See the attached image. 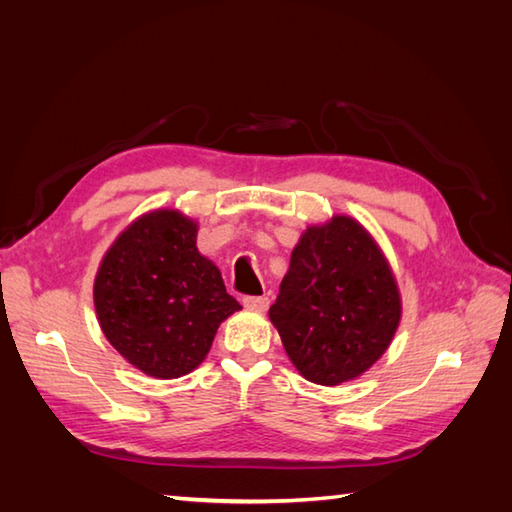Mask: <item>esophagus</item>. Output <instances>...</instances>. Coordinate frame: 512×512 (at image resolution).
Returning a JSON list of instances; mask_svg holds the SVG:
<instances>
[{"instance_id":"obj_1","label":"esophagus","mask_w":512,"mask_h":512,"mask_svg":"<svg viewBox=\"0 0 512 512\" xmlns=\"http://www.w3.org/2000/svg\"><path fill=\"white\" fill-rule=\"evenodd\" d=\"M242 303H244V308H248V310H266L268 306H270V299L268 297H244L242 299Z\"/></svg>"}]
</instances>
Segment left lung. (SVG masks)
<instances>
[{"label": "left lung", "instance_id": "obj_1", "mask_svg": "<svg viewBox=\"0 0 512 512\" xmlns=\"http://www.w3.org/2000/svg\"><path fill=\"white\" fill-rule=\"evenodd\" d=\"M270 321L290 361L312 383H345L383 356L398 328L400 297L361 224L339 215L303 233Z\"/></svg>", "mask_w": 512, "mask_h": 512}]
</instances>
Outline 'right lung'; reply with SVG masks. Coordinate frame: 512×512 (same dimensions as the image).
<instances>
[{"instance_id": "add662e5", "label": "right lung", "mask_w": 512, "mask_h": 512, "mask_svg": "<svg viewBox=\"0 0 512 512\" xmlns=\"http://www.w3.org/2000/svg\"><path fill=\"white\" fill-rule=\"evenodd\" d=\"M195 233L178 211L140 217L116 239L94 281L107 341L154 378L198 367L220 323L242 308L220 270L198 253Z\"/></svg>"}]
</instances>
